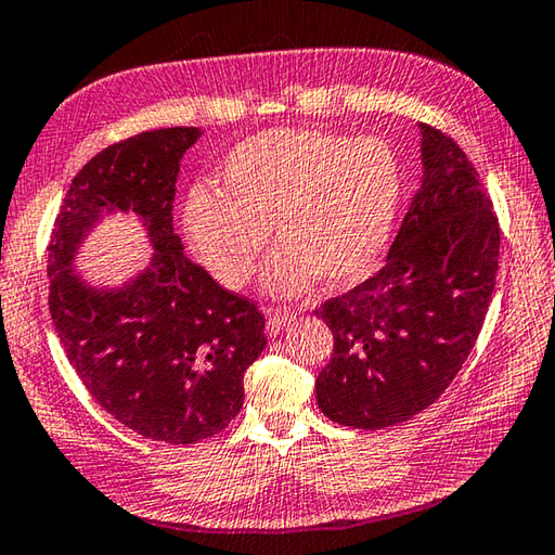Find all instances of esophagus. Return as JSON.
<instances>
[{
  "label": "esophagus",
  "mask_w": 555,
  "mask_h": 555,
  "mask_svg": "<svg viewBox=\"0 0 555 555\" xmlns=\"http://www.w3.org/2000/svg\"><path fill=\"white\" fill-rule=\"evenodd\" d=\"M297 319V313L292 311V309H285V307H275V309H268V328L270 331H280V328H285V326H289L292 321Z\"/></svg>",
  "instance_id": "esophagus-1"
}]
</instances>
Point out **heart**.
<instances>
[{"instance_id": "heart-1", "label": "heart", "mask_w": 555, "mask_h": 555, "mask_svg": "<svg viewBox=\"0 0 555 555\" xmlns=\"http://www.w3.org/2000/svg\"><path fill=\"white\" fill-rule=\"evenodd\" d=\"M217 183L193 185L183 229L224 287H242L268 244L282 246L263 285L299 295L321 278L345 287L364 278L389 244L401 203V164L382 138H345L317 128H275L234 144Z\"/></svg>"}]
</instances>
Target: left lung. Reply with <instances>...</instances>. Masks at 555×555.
Listing matches in <instances>:
<instances>
[{
    "label": "left lung",
    "mask_w": 555,
    "mask_h": 555,
    "mask_svg": "<svg viewBox=\"0 0 555 555\" xmlns=\"http://www.w3.org/2000/svg\"><path fill=\"white\" fill-rule=\"evenodd\" d=\"M417 128L423 176L386 263L317 309L333 333L319 408L360 430L405 423L440 399L495 289L500 227L478 171L452 138Z\"/></svg>",
    "instance_id": "left-lung-1"
}]
</instances>
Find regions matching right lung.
<instances>
[{
    "instance_id": "1",
    "label": "right lung",
    "mask_w": 555,
    "mask_h": 555,
    "mask_svg": "<svg viewBox=\"0 0 555 555\" xmlns=\"http://www.w3.org/2000/svg\"><path fill=\"white\" fill-rule=\"evenodd\" d=\"M201 134L152 130L99 152L72 179L48 246L50 317L72 367L115 421L169 444L222 433L266 348L263 313L185 258L173 234L181 159ZM115 211L141 219L155 254L122 286L96 288L76 256Z\"/></svg>"
}]
</instances>
